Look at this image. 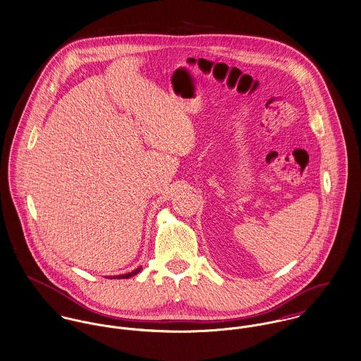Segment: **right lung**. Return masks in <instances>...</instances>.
<instances>
[{
	"label": "right lung",
	"mask_w": 361,
	"mask_h": 361,
	"mask_svg": "<svg viewBox=\"0 0 361 361\" xmlns=\"http://www.w3.org/2000/svg\"><path fill=\"white\" fill-rule=\"evenodd\" d=\"M141 269H142V267H138V269H135V270H134V271H131V273L121 274V276H115V277H109V279H112V280H114V279H118V280H119V279H130V277H133V276L138 274V273L141 271Z\"/></svg>",
	"instance_id": "right-lung-1"
}]
</instances>
